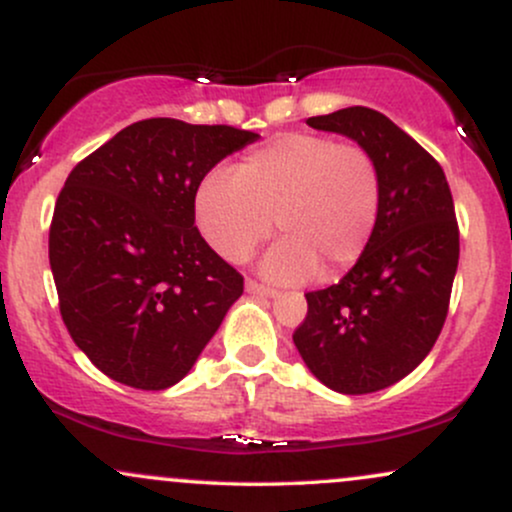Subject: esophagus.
Listing matches in <instances>:
<instances>
[{
	"mask_svg": "<svg viewBox=\"0 0 512 512\" xmlns=\"http://www.w3.org/2000/svg\"><path fill=\"white\" fill-rule=\"evenodd\" d=\"M245 291L252 293V296H262V298L276 296V289H269V286H264V284H260V281H252V279L245 281Z\"/></svg>",
	"mask_w": 512,
	"mask_h": 512,
	"instance_id": "34e87169",
	"label": "esophagus"
}]
</instances>
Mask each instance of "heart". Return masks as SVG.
<instances>
[{
    "label": "heart",
    "mask_w": 512,
    "mask_h": 512,
    "mask_svg": "<svg viewBox=\"0 0 512 512\" xmlns=\"http://www.w3.org/2000/svg\"><path fill=\"white\" fill-rule=\"evenodd\" d=\"M383 175L368 149L322 134L289 132L260 146L228 175H207L195 195L204 238L223 260H250L276 228L284 238L264 255L262 274L298 284L344 274L373 240Z\"/></svg>",
    "instance_id": "1"
}]
</instances>
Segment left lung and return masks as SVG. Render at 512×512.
I'll use <instances>...</instances> for the list:
<instances>
[{
	"label": "left lung",
	"instance_id": "obj_1",
	"mask_svg": "<svg viewBox=\"0 0 512 512\" xmlns=\"http://www.w3.org/2000/svg\"><path fill=\"white\" fill-rule=\"evenodd\" d=\"M368 149L383 175L380 219L368 250L339 284L305 293L293 344L334 392L368 395L395 385L436 344L460 260V231L443 168L378 110L354 105L308 117Z\"/></svg>",
	"mask_w": 512,
	"mask_h": 512
}]
</instances>
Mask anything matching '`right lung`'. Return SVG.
Here are the masks:
<instances>
[{
    "label": "right lung",
    "mask_w": 512,
    "mask_h": 512,
    "mask_svg": "<svg viewBox=\"0 0 512 512\" xmlns=\"http://www.w3.org/2000/svg\"><path fill=\"white\" fill-rule=\"evenodd\" d=\"M260 134L151 117L76 163L50 223V269L74 344L137 390L180 383L243 293L195 226L216 163Z\"/></svg>",
    "instance_id": "add662e5"
}]
</instances>
